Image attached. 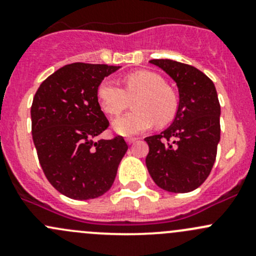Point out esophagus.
Masks as SVG:
<instances>
[{"mask_svg": "<svg viewBox=\"0 0 256 256\" xmlns=\"http://www.w3.org/2000/svg\"><path fill=\"white\" fill-rule=\"evenodd\" d=\"M136 140H138V138H126V142H128V144H131L135 142Z\"/></svg>", "mask_w": 256, "mask_h": 256, "instance_id": "1", "label": "esophagus"}]
</instances>
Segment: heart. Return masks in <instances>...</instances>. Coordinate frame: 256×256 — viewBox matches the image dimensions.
<instances>
[{
    "label": "heart",
    "instance_id": "b5f03b06",
    "mask_svg": "<svg viewBox=\"0 0 256 256\" xmlns=\"http://www.w3.org/2000/svg\"><path fill=\"white\" fill-rule=\"evenodd\" d=\"M124 82L125 89L108 78L98 86L100 106L109 115H118L135 99L134 112L112 121V128L118 135H136L151 128L154 121L164 125L174 118L177 98L161 76L141 70L126 76Z\"/></svg>",
    "mask_w": 256,
    "mask_h": 256
}]
</instances>
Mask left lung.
I'll use <instances>...</instances> for the list:
<instances>
[{"instance_id":"obj_1","label":"left lung","mask_w":256,"mask_h":256,"mask_svg":"<svg viewBox=\"0 0 256 256\" xmlns=\"http://www.w3.org/2000/svg\"><path fill=\"white\" fill-rule=\"evenodd\" d=\"M178 88L174 120L158 135L144 138L146 166L154 182L172 193L197 190L209 176L220 140V105L213 82L188 64L152 59Z\"/></svg>"}]
</instances>
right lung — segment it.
<instances>
[{
  "label": "right lung",
  "mask_w": 256,
  "mask_h": 256,
  "mask_svg": "<svg viewBox=\"0 0 256 256\" xmlns=\"http://www.w3.org/2000/svg\"><path fill=\"white\" fill-rule=\"evenodd\" d=\"M120 66L73 63L54 72L33 98V142L46 177L72 200L100 197L112 188L128 151L121 136L94 141L109 126L98 86Z\"/></svg>",
  "instance_id": "add662e5"
}]
</instances>
